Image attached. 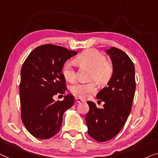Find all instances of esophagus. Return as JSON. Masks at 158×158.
<instances>
[{
    "label": "esophagus",
    "instance_id": "esophagus-1",
    "mask_svg": "<svg viewBox=\"0 0 158 158\" xmlns=\"http://www.w3.org/2000/svg\"><path fill=\"white\" fill-rule=\"evenodd\" d=\"M76 102H77V103H81V102H85V100H84V99H81V98H80L77 97V98H76Z\"/></svg>",
    "mask_w": 158,
    "mask_h": 158
}]
</instances>
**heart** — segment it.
Here are the masks:
<instances>
[{
    "mask_svg": "<svg viewBox=\"0 0 158 158\" xmlns=\"http://www.w3.org/2000/svg\"><path fill=\"white\" fill-rule=\"evenodd\" d=\"M76 62L82 67L91 69L89 79L92 80L88 83H77L72 85L70 91L78 98H87L91 94L97 90V83L99 85H105L111 79L114 75V66L106 56L94 49L84 51L77 56ZM75 64L68 60L63 64L62 72L65 79L69 82H74L77 79Z\"/></svg>",
    "mask_w": 158,
    "mask_h": 158,
    "instance_id": "b5f03b06",
    "label": "heart"
}]
</instances>
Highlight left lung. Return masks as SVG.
Here are the masks:
<instances>
[{
	"instance_id": "left-lung-1",
	"label": "left lung",
	"mask_w": 158,
	"mask_h": 158,
	"mask_svg": "<svg viewBox=\"0 0 158 158\" xmlns=\"http://www.w3.org/2000/svg\"><path fill=\"white\" fill-rule=\"evenodd\" d=\"M114 72L107 86L96 95L104 102L103 109L87 102L89 111L86 116L88 134L98 142L111 140L126 123L131 111L135 91V66L121 49L112 47L107 49Z\"/></svg>"
}]
</instances>
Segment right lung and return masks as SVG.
Returning <instances> with one entry per match:
<instances>
[{"instance_id": "right-lung-1", "label": "right lung", "mask_w": 158, "mask_h": 158, "mask_svg": "<svg viewBox=\"0 0 158 158\" xmlns=\"http://www.w3.org/2000/svg\"><path fill=\"white\" fill-rule=\"evenodd\" d=\"M77 52L46 44L32 50L21 69L20 98L21 119L30 134L39 139H48L60 130L64 113L74 105V97L64 96L55 102L54 96L67 90L62 75L63 64Z\"/></svg>"}]
</instances>
